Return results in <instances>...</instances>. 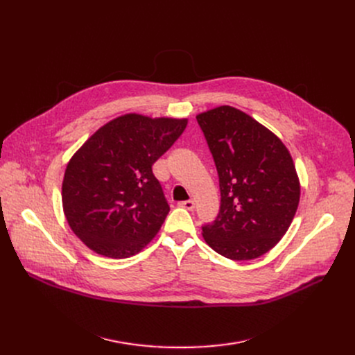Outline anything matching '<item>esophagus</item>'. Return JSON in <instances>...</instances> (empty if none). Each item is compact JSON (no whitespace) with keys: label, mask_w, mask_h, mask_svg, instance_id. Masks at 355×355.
Instances as JSON below:
<instances>
[{"label":"esophagus","mask_w":355,"mask_h":355,"mask_svg":"<svg viewBox=\"0 0 355 355\" xmlns=\"http://www.w3.org/2000/svg\"><path fill=\"white\" fill-rule=\"evenodd\" d=\"M178 206L182 209H187V210H193L194 209V201L193 200H185L178 202Z\"/></svg>","instance_id":"1"}]
</instances>
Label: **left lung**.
<instances>
[{
  "label": "left lung",
  "instance_id": "left-lung-1",
  "mask_svg": "<svg viewBox=\"0 0 355 355\" xmlns=\"http://www.w3.org/2000/svg\"><path fill=\"white\" fill-rule=\"evenodd\" d=\"M196 118L213 154L221 194L218 216L202 227V237L232 260L262 256L285 236L300 204L301 184L288 148L233 106Z\"/></svg>",
  "mask_w": 355,
  "mask_h": 355
}]
</instances>
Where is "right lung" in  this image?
Wrapping results in <instances>:
<instances>
[{"label":"right lung","instance_id":"add662e5","mask_svg":"<svg viewBox=\"0 0 355 355\" xmlns=\"http://www.w3.org/2000/svg\"><path fill=\"white\" fill-rule=\"evenodd\" d=\"M189 119L126 114L101 126L70 158L62 202L70 229L98 254L139 253L170 211L154 162Z\"/></svg>","mask_w":355,"mask_h":355}]
</instances>
